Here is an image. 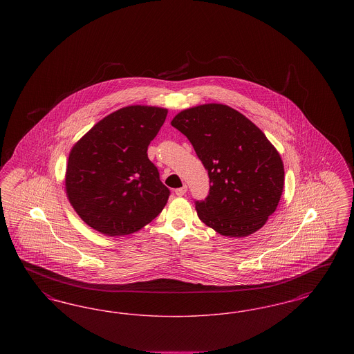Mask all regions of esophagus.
I'll return each mask as SVG.
<instances>
[{"mask_svg": "<svg viewBox=\"0 0 354 354\" xmlns=\"http://www.w3.org/2000/svg\"><path fill=\"white\" fill-rule=\"evenodd\" d=\"M185 192H187V185H183V187L176 188V189H175V194H176L178 196H183Z\"/></svg>", "mask_w": 354, "mask_h": 354, "instance_id": "34e87169", "label": "esophagus"}]
</instances>
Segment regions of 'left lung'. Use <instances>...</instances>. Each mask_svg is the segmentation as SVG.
<instances>
[{
  "instance_id": "1",
  "label": "left lung",
  "mask_w": 354,
  "mask_h": 354,
  "mask_svg": "<svg viewBox=\"0 0 354 354\" xmlns=\"http://www.w3.org/2000/svg\"><path fill=\"white\" fill-rule=\"evenodd\" d=\"M171 124L187 136L208 171V196L195 202L199 219L230 237L259 231L284 188L283 160L264 133L221 103L183 110Z\"/></svg>"
}]
</instances>
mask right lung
Returning <instances> with one entry per match:
<instances>
[{
  "mask_svg": "<svg viewBox=\"0 0 354 354\" xmlns=\"http://www.w3.org/2000/svg\"><path fill=\"white\" fill-rule=\"evenodd\" d=\"M167 110L127 106L100 120L73 146L66 169L68 202L106 236L130 235L155 219L169 189L147 156Z\"/></svg>",
  "mask_w": 354,
  "mask_h": 354,
  "instance_id": "1",
  "label": "right lung"
}]
</instances>
